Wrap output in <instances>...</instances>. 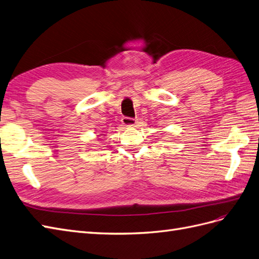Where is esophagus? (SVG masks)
Listing matches in <instances>:
<instances>
[{"instance_id":"esophagus-1","label":"esophagus","mask_w":259,"mask_h":259,"mask_svg":"<svg viewBox=\"0 0 259 259\" xmlns=\"http://www.w3.org/2000/svg\"><path fill=\"white\" fill-rule=\"evenodd\" d=\"M121 122L123 125H127V127H131V125H135L137 123V120L134 118H129V117H123L121 119Z\"/></svg>"}]
</instances>
